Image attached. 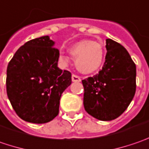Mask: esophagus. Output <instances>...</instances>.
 Instances as JSON below:
<instances>
[{
    "label": "esophagus",
    "instance_id": "esophagus-1",
    "mask_svg": "<svg viewBox=\"0 0 149 149\" xmlns=\"http://www.w3.org/2000/svg\"><path fill=\"white\" fill-rule=\"evenodd\" d=\"M72 81H74V82H79V81H81V78L78 76L73 74L72 76Z\"/></svg>",
    "mask_w": 149,
    "mask_h": 149
}]
</instances>
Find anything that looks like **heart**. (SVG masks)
Wrapping results in <instances>:
<instances>
[{
    "label": "heart",
    "instance_id": "1",
    "mask_svg": "<svg viewBox=\"0 0 149 149\" xmlns=\"http://www.w3.org/2000/svg\"><path fill=\"white\" fill-rule=\"evenodd\" d=\"M70 54L76 57L75 65L77 69L83 74H91L102 67L105 52L102 44L90 40H81L72 44L69 47ZM59 60L67 64L69 62L68 56L59 54Z\"/></svg>",
    "mask_w": 149,
    "mask_h": 149
}]
</instances>
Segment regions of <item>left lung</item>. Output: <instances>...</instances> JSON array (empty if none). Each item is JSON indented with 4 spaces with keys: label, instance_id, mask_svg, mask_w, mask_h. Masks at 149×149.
I'll use <instances>...</instances> for the list:
<instances>
[{
    "label": "left lung",
    "instance_id": "obj_1",
    "mask_svg": "<svg viewBox=\"0 0 149 149\" xmlns=\"http://www.w3.org/2000/svg\"><path fill=\"white\" fill-rule=\"evenodd\" d=\"M107 54L102 69L82 80L83 104L88 114L101 121L118 118L136 92V65L121 44L106 40Z\"/></svg>",
    "mask_w": 149,
    "mask_h": 149
}]
</instances>
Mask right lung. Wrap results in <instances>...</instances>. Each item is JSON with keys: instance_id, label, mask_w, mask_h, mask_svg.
<instances>
[{"instance_id": "right-lung-1", "label": "right lung", "mask_w": 149, "mask_h": 149, "mask_svg": "<svg viewBox=\"0 0 149 149\" xmlns=\"http://www.w3.org/2000/svg\"><path fill=\"white\" fill-rule=\"evenodd\" d=\"M49 36L26 42L6 70V93L16 114L24 121L46 123L58 115L62 93L72 74L57 67L59 51Z\"/></svg>"}]
</instances>
